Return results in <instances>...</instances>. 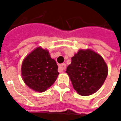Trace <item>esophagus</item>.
Instances as JSON below:
<instances>
[{
	"label": "esophagus",
	"instance_id": "obj_1",
	"mask_svg": "<svg viewBox=\"0 0 121 121\" xmlns=\"http://www.w3.org/2000/svg\"><path fill=\"white\" fill-rule=\"evenodd\" d=\"M65 69H66V64H65V63L61 64L58 67V71L59 72H63L64 70H65Z\"/></svg>",
	"mask_w": 121,
	"mask_h": 121
}]
</instances>
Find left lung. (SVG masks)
Listing matches in <instances>:
<instances>
[{"instance_id":"8db88e82","label":"left lung","mask_w":121,"mask_h":121,"mask_svg":"<svg viewBox=\"0 0 121 121\" xmlns=\"http://www.w3.org/2000/svg\"><path fill=\"white\" fill-rule=\"evenodd\" d=\"M66 73L77 93L86 96L95 93L103 85L108 67L100 54L91 50H80L71 58Z\"/></svg>"}]
</instances>
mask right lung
Here are the masks:
<instances>
[{"label": "right lung", "mask_w": 121, "mask_h": 121, "mask_svg": "<svg viewBox=\"0 0 121 121\" xmlns=\"http://www.w3.org/2000/svg\"><path fill=\"white\" fill-rule=\"evenodd\" d=\"M58 66L48 50L40 47L28 54L22 63L21 75L26 84L34 90L43 92L55 82Z\"/></svg>", "instance_id": "add662e5"}]
</instances>
